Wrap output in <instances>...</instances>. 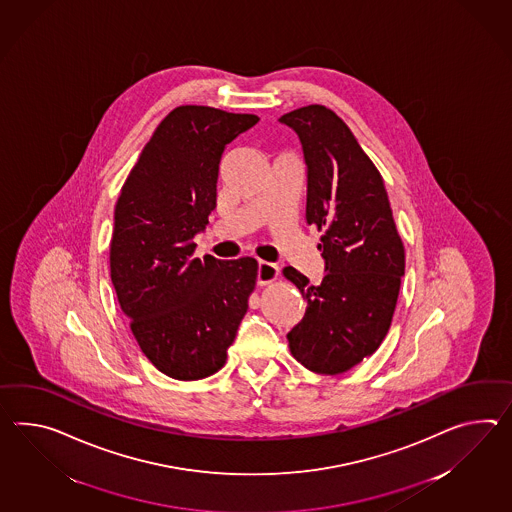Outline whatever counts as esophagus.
I'll list each match as a JSON object with an SVG mask.
<instances>
[{
  "mask_svg": "<svg viewBox=\"0 0 512 512\" xmlns=\"http://www.w3.org/2000/svg\"><path fill=\"white\" fill-rule=\"evenodd\" d=\"M279 275V268L272 264V262L261 261L259 262V268H257V283L259 285H270L272 281L277 279Z\"/></svg>",
  "mask_w": 512,
  "mask_h": 512,
  "instance_id": "34e87169",
  "label": "esophagus"
}]
</instances>
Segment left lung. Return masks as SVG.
Here are the masks:
<instances>
[{"label":"left lung","mask_w":512,"mask_h":512,"mask_svg":"<svg viewBox=\"0 0 512 512\" xmlns=\"http://www.w3.org/2000/svg\"><path fill=\"white\" fill-rule=\"evenodd\" d=\"M300 137L307 164V224L322 231L320 285L287 266L307 311L288 333L290 353L311 372L337 375L372 355L387 337L405 274V248L383 177L357 138L324 105L279 118Z\"/></svg>","instance_id":"8db88e82"}]
</instances>
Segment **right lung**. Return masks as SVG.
I'll return each mask as SVG.
<instances>
[{
	"mask_svg": "<svg viewBox=\"0 0 512 512\" xmlns=\"http://www.w3.org/2000/svg\"><path fill=\"white\" fill-rule=\"evenodd\" d=\"M255 114L181 105L164 118L127 175L114 207L111 279L142 353L163 374H216L237 337L257 261L194 257L216 207L225 146Z\"/></svg>",
	"mask_w": 512,
	"mask_h": 512,
	"instance_id": "right-lung-1",
	"label": "right lung"
}]
</instances>
